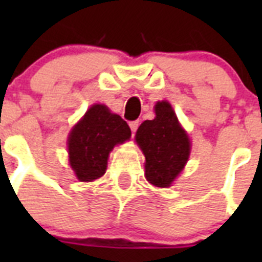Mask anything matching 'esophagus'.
<instances>
[{
    "instance_id": "1",
    "label": "esophagus",
    "mask_w": 262,
    "mask_h": 262,
    "mask_svg": "<svg viewBox=\"0 0 262 262\" xmlns=\"http://www.w3.org/2000/svg\"><path fill=\"white\" fill-rule=\"evenodd\" d=\"M138 127H139V120H134V122H129V128H131L133 134L136 133Z\"/></svg>"
}]
</instances>
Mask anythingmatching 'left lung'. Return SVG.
Wrapping results in <instances>:
<instances>
[{
	"instance_id": "1",
	"label": "left lung",
	"mask_w": 262,
	"mask_h": 262,
	"mask_svg": "<svg viewBox=\"0 0 262 262\" xmlns=\"http://www.w3.org/2000/svg\"><path fill=\"white\" fill-rule=\"evenodd\" d=\"M155 113V119L140 124L135 140L145 156L147 181L157 187H168L186 165L190 139L168 101H159Z\"/></svg>"
}]
</instances>
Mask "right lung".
<instances>
[{
  "instance_id": "1",
  "label": "right lung",
  "mask_w": 262,
  "mask_h": 262,
  "mask_svg": "<svg viewBox=\"0 0 262 262\" xmlns=\"http://www.w3.org/2000/svg\"><path fill=\"white\" fill-rule=\"evenodd\" d=\"M131 138V129L107 106L96 103L85 113L68 136L69 165L81 182L102 177L108 154Z\"/></svg>"
}]
</instances>
